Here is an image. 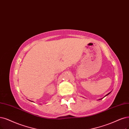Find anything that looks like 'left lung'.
Returning a JSON list of instances; mask_svg holds the SVG:
<instances>
[{"label": "left lung", "mask_w": 129, "mask_h": 129, "mask_svg": "<svg viewBox=\"0 0 129 129\" xmlns=\"http://www.w3.org/2000/svg\"><path fill=\"white\" fill-rule=\"evenodd\" d=\"M111 93V92H109V93H108V94H106V96H107V95H108V94H109V93ZM101 99H100V100H101Z\"/></svg>", "instance_id": "8db88e82"}]
</instances>
